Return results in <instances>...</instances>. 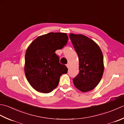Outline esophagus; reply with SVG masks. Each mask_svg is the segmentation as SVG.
I'll list each match as a JSON object with an SVG mask.
<instances>
[{
	"mask_svg": "<svg viewBox=\"0 0 124 124\" xmlns=\"http://www.w3.org/2000/svg\"><path fill=\"white\" fill-rule=\"evenodd\" d=\"M66 66H67V68H69V66H70V65H69V64H66Z\"/></svg>",
	"mask_w": 124,
	"mask_h": 124,
	"instance_id": "1",
	"label": "esophagus"
}]
</instances>
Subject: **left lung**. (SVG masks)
<instances>
[{
  "instance_id": "8db88e82",
  "label": "left lung",
  "mask_w": 124,
  "mask_h": 124,
  "mask_svg": "<svg viewBox=\"0 0 124 124\" xmlns=\"http://www.w3.org/2000/svg\"><path fill=\"white\" fill-rule=\"evenodd\" d=\"M70 38L79 60V73L73 79V83L81 92L92 90L100 83L104 72L102 51L85 35L70 34Z\"/></svg>"
}]
</instances>
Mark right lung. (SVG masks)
I'll return each mask as SVG.
<instances>
[{"label":"right lung","mask_w":124,"mask_h":124,"mask_svg":"<svg viewBox=\"0 0 124 124\" xmlns=\"http://www.w3.org/2000/svg\"><path fill=\"white\" fill-rule=\"evenodd\" d=\"M69 37L62 32H50L36 38L25 55L24 72L28 81L37 92L49 93L58 85L60 77L68 69L60 64L55 52L67 44Z\"/></svg>","instance_id":"1"}]
</instances>
